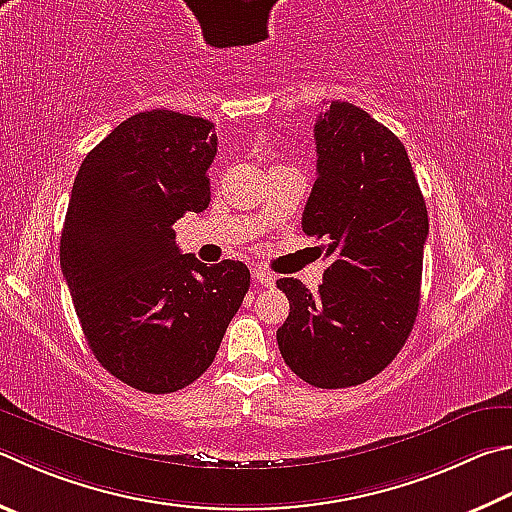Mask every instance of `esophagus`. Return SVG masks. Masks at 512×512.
Instances as JSON below:
<instances>
[{"label":"esophagus","mask_w":512,"mask_h":512,"mask_svg":"<svg viewBox=\"0 0 512 512\" xmlns=\"http://www.w3.org/2000/svg\"><path fill=\"white\" fill-rule=\"evenodd\" d=\"M253 277H255V282H257L259 286H264V288H271V286H275V275H273V273H268V271H264V268H255V271H253Z\"/></svg>","instance_id":"obj_1"}]
</instances>
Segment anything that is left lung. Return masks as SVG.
Listing matches in <instances>:
<instances>
[{"instance_id":"obj_1","label":"left lung","mask_w":512,"mask_h":512,"mask_svg":"<svg viewBox=\"0 0 512 512\" xmlns=\"http://www.w3.org/2000/svg\"><path fill=\"white\" fill-rule=\"evenodd\" d=\"M318 179L302 230L324 239L318 293L277 280L291 311L277 345L320 389L365 383L403 349L421 302L427 208L405 145L365 109L333 100L315 120Z\"/></svg>"}]
</instances>
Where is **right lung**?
Segmentation results:
<instances>
[{"label":"right lung","mask_w":512,"mask_h":512,"mask_svg":"<svg viewBox=\"0 0 512 512\" xmlns=\"http://www.w3.org/2000/svg\"><path fill=\"white\" fill-rule=\"evenodd\" d=\"M215 125L152 109L82 161L60 266L82 333L111 376L147 394L194 383L217 356L250 286L246 264L181 255L172 226L210 203Z\"/></svg>","instance_id":"right-lung-1"}]
</instances>
